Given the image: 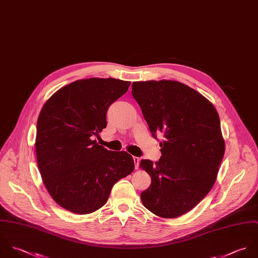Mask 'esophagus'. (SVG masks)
<instances>
[{"label":"esophagus","mask_w":258,"mask_h":258,"mask_svg":"<svg viewBox=\"0 0 258 258\" xmlns=\"http://www.w3.org/2000/svg\"><path fill=\"white\" fill-rule=\"evenodd\" d=\"M140 160H141V158H140V157H138V156H134V161H135V164H136V169H138V168H139Z\"/></svg>","instance_id":"obj_1"}]
</instances>
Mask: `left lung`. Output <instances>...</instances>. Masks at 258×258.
Returning a JSON list of instances; mask_svg holds the SVG:
<instances>
[{
  "mask_svg": "<svg viewBox=\"0 0 258 258\" xmlns=\"http://www.w3.org/2000/svg\"><path fill=\"white\" fill-rule=\"evenodd\" d=\"M153 137L162 134L161 157L143 159L152 178L143 205L161 218L178 217L198 206L212 188L225 152L219 115L202 94L176 81L133 83Z\"/></svg>",
  "mask_w": 258,
  "mask_h": 258,
  "instance_id": "1",
  "label": "left lung"
}]
</instances>
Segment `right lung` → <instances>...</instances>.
Segmentation results:
<instances>
[{"label":"right lung","mask_w":258,"mask_h":258,"mask_svg":"<svg viewBox=\"0 0 258 258\" xmlns=\"http://www.w3.org/2000/svg\"><path fill=\"white\" fill-rule=\"evenodd\" d=\"M130 86L112 78L79 80L43 105L37 121V162L47 190L60 207L92 213L105 205L113 184L134 171L132 155L107 151L95 140L106 126L108 106Z\"/></svg>","instance_id":"obj_1"}]
</instances>
